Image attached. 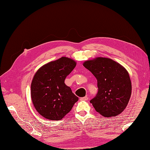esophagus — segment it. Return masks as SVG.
<instances>
[{
  "label": "esophagus",
  "mask_w": 150,
  "mask_h": 150,
  "mask_svg": "<svg viewBox=\"0 0 150 150\" xmlns=\"http://www.w3.org/2000/svg\"><path fill=\"white\" fill-rule=\"evenodd\" d=\"M80 100H81V101H87V100H88V96H85V97L81 98H80Z\"/></svg>",
  "instance_id": "34e87169"
}]
</instances>
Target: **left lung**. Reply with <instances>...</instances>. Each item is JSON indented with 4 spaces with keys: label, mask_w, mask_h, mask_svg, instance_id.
Here are the masks:
<instances>
[{
    "label": "left lung",
    "mask_w": 150,
    "mask_h": 150,
    "mask_svg": "<svg viewBox=\"0 0 150 150\" xmlns=\"http://www.w3.org/2000/svg\"><path fill=\"white\" fill-rule=\"evenodd\" d=\"M83 66L98 81V92L90 101L104 117L120 115L127 106L131 94V82L128 71L110 58L96 57L86 61Z\"/></svg>",
    "instance_id": "obj_1"
}]
</instances>
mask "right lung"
I'll use <instances>...</instances> for the list:
<instances>
[{
    "label": "right lung",
    "mask_w": 150,
    "mask_h": 150,
    "mask_svg": "<svg viewBox=\"0 0 150 150\" xmlns=\"http://www.w3.org/2000/svg\"><path fill=\"white\" fill-rule=\"evenodd\" d=\"M76 66L73 59L62 57L35 72L31 83V99L36 111L45 118L62 120L78 101V97L64 83Z\"/></svg>",
    "instance_id": "1"
}]
</instances>
